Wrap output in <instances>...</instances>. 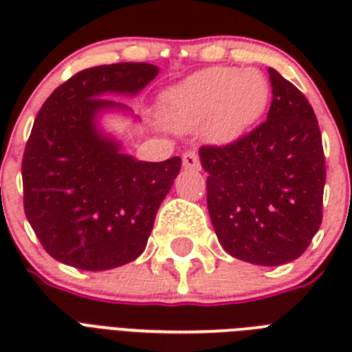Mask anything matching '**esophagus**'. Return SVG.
I'll list each match as a JSON object with an SVG mask.
<instances>
[{
  "instance_id": "1",
  "label": "esophagus",
  "mask_w": 352,
  "mask_h": 352,
  "mask_svg": "<svg viewBox=\"0 0 352 352\" xmlns=\"http://www.w3.org/2000/svg\"><path fill=\"white\" fill-rule=\"evenodd\" d=\"M182 166H184L186 170L199 171L201 170V160H199V155L195 153V151H186V153L182 155Z\"/></svg>"
}]
</instances>
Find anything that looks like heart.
<instances>
[{
	"instance_id": "obj_1",
	"label": "heart",
	"mask_w": 352,
	"mask_h": 352,
	"mask_svg": "<svg viewBox=\"0 0 352 352\" xmlns=\"http://www.w3.org/2000/svg\"><path fill=\"white\" fill-rule=\"evenodd\" d=\"M270 100L267 76L257 69L208 67L166 91L160 111L177 131L201 129L221 142L243 137Z\"/></svg>"
}]
</instances>
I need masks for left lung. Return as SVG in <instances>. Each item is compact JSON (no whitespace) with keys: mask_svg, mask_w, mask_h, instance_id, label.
Wrapping results in <instances>:
<instances>
[{"mask_svg":"<svg viewBox=\"0 0 352 352\" xmlns=\"http://www.w3.org/2000/svg\"><path fill=\"white\" fill-rule=\"evenodd\" d=\"M267 120L226 146H203L206 203L221 246L241 261H294L322 225L325 157L311 104L268 69Z\"/></svg>","mask_w":352,"mask_h":352,"instance_id":"8db88e82","label":"left lung"}]
</instances>
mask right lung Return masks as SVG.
<instances>
[{"mask_svg": "<svg viewBox=\"0 0 352 352\" xmlns=\"http://www.w3.org/2000/svg\"><path fill=\"white\" fill-rule=\"evenodd\" d=\"M159 74L151 63L84 69L54 89L25 146L23 206L41 246L80 270H109L146 248L181 159L142 162L100 129L102 113L131 115L106 95L135 96Z\"/></svg>", "mask_w": 352, "mask_h": 352, "instance_id": "obj_1", "label": "right lung"}]
</instances>
